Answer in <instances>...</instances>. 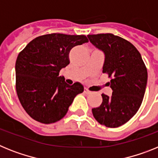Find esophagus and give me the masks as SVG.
Masks as SVG:
<instances>
[{
    "instance_id": "1",
    "label": "esophagus",
    "mask_w": 158,
    "mask_h": 158,
    "mask_svg": "<svg viewBox=\"0 0 158 158\" xmlns=\"http://www.w3.org/2000/svg\"><path fill=\"white\" fill-rule=\"evenodd\" d=\"M84 93L87 94H90L91 92H90V90H89L87 88H84Z\"/></svg>"
}]
</instances>
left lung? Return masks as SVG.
Masks as SVG:
<instances>
[{"label":"left lung","instance_id":"8db88e82","mask_svg":"<svg viewBox=\"0 0 158 158\" xmlns=\"http://www.w3.org/2000/svg\"><path fill=\"white\" fill-rule=\"evenodd\" d=\"M87 37L104 53L102 72L112 77L109 83L112 95L102 94V104L93 108V116L106 127H118L132 118L142 105L147 85V69L136 48L123 38L111 33Z\"/></svg>","mask_w":158,"mask_h":158}]
</instances>
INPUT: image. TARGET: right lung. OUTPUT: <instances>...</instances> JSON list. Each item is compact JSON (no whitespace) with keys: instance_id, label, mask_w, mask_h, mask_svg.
I'll use <instances>...</instances> for the list:
<instances>
[{"instance_id":"right-lung-1","label":"right lung","mask_w":158,"mask_h":158,"mask_svg":"<svg viewBox=\"0 0 158 158\" xmlns=\"http://www.w3.org/2000/svg\"><path fill=\"white\" fill-rule=\"evenodd\" d=\"M83 35L48 34L38 36L19 53L16 61V89L23 108L34 120L44 124L62 119L77 94L80 83L68 85L60 70L69 64L70 51L87 43Z\"/></svg>"}]
</instances>
